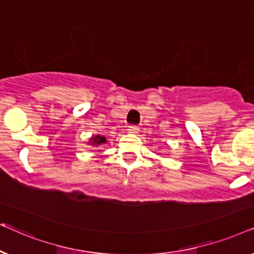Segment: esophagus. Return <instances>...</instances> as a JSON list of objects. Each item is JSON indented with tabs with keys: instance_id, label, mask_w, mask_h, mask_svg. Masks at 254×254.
<instances>
[{
	"instance_id": "34e87169",
	"label": "esophagus",
	"mask_w": 254,
	"mask_h": 254,
	"mask_svg": "<svg viewBox=\"0 0 254 254\" xmlns=\"http://www.w3.org/2000/svg\"><path fill=\"white\" fill-rule=\"evenodd\" d=\"M138 131H139V127H136V125H130V127H127V132L130 133H138Z\"/></svg>"
}]
</instances>
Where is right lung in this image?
<instances>
[{
    "mask_svg": "<svg viewBox=\"0 0 254 254\" xmlns=\"http://www.w3.org/2000/svg\"><path fill=\"white\" fill-rule=\"evenodd\" d=\"M106 143H107L106 137L101 136V134H96V136H93L89 139V141H88V144L93 145V146H100V145H103Z\"/></svg>",
    "mask_w": 254,
    "mask_h": 254,
    "instance_id": "add662e5",
    "label": "right lung"
}]
</instances>
